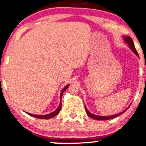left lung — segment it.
I'll return each instance as SVG.
<instances>
[{
  "instance_id": "8db88e82",
  "label": "left lung",
  "mask_w": 146,
  "mask_h": 146,
  "mask_svg": "<svg viewBox=\"0 0 146 146\" xmlns=\"http://www.w3.org/2000/svg\"><path fill=\"white\" fill-rule=\"evenodd\" d=\"M124 39H125V42L128 44V46H129V47L130 48L131 50H132L133 52H134V53H135L136 55H137L139 57V54H138V52H137V50H136L135 47H134V42H133V40L131 39V37H129V36H125ZM84 107H85V110H86V113H87L88 116H89V117L94 118V119H96V120H109V119H111V118L117 117V116H119V115L122 114V113H124V112L126 110H125V111H123V112H121L120 113H118V114H116V115H112V116H96V115L93 114V113H90V112H89L87 110V109H86V106H84Z\"/></svg>"
}]
</instances>
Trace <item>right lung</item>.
I'll list each match as a JSON object with an SVG mask.
<instances>
[{
	"label": "right lung",
	"instance_id": "1",
	"mask_svg": "<svg viewBox=\"0 0 146 146\" xmlns=\"http://www.w3.org/2000/svg\"><path fill=\"white\" fill-rule=\"evenodd\" d=\"M68 86H69V84H68V85H67V86H66L63 89H62V92H61V94H60V99H62V94H63V93L66 90V89L68 87ZM61 108H62V102H60V105H59L58 108H57L55 111L52 112V113H49V114L42 115V116H39V115H35V114H32V113H28V114H29V115H30L31 116H33V117H35V118H41V119H49V118L54 117V116H55L56 115L58 114V113H60Z\"/></svg>",
	"mask_w": 146,
	"mask_h": 146
}]
</instances>
